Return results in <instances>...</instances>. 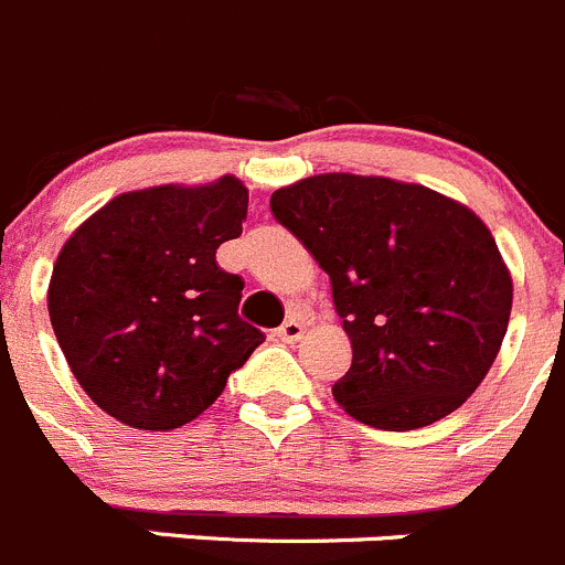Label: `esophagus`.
I'll list each match as a JSON object with an SVG mask.
<instances>
[{"mask_svg":"<svg viewBox=\"0 0 565 565\" xmlns=\"http://www.w3.org/2000/svg\"><path fill=\"white\" fill-rule=\"evenodd\" d=\"M305 335V324L299 319H286L282 324L277 327V338L279 341H286V343H294L299 341V338Z\"/></svg>","mask_w":565,"mask_h":565,"instance_id":"esophagus-1","label":"esophagus"}]
</instances>
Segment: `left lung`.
<instances>
[{"instance_id": "1", "label": "left lung", "mask_w": 565, "mask_h": 565, "mask_svg": "<svg viewBox=\"0 0 565 565\" xmlns=\"http://www.w3.org/2000/svg\"><path fill=\"white\" fill-rule=\"evenodd\" d=\"M271 213L330 274L352 341L332 396L349 416L405 433L475 394L508 332L513 277L471 207L418 182L330 171L277 188Z\"/></svg>"}]
</instances>
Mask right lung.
<instances>
[{
  "instance_id": "right-lung-1",
  "label": "right lung",
  "mask_w": 565,
  "mask_h": 565,
  "mask_svg": "<svg viewBox=\"0 0 565 565\" xmlns=\"http://www.w3.org/2000/svg\"><path fill=\"white\" fill-rule=\"evenodd\" d=\"M249 191L205 185L118 193L63 244L50 319L85 394L127 427L174 429L205 413L266 341L238 316L244 279L218 268Z\"/></svg>"
}]
</instances>
